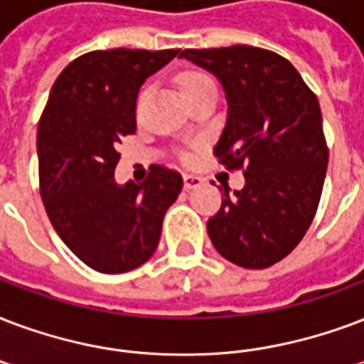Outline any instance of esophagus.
<instances>
[{
	"label": "esophagus",
	"mask_w": 364,
	"mask_h": 364,
	"mask_svg": "<svg viewBox=\"0 0 364 364\" xmlns=\"http://www.w3.org/2000/svg\"><path fill=\"white\" fill-rule=\"evenodd\" d=\"M200 185H202L200 177L191 176V173H185V176H183V187L187 188V191H191V188L200 187Z\"/></svg>",
	"instance_id": "34e87169"
}]
</instances>
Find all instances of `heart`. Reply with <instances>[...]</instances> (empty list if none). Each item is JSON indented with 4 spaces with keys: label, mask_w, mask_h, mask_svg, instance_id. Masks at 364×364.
<instances>
[{
    "label": "heart",
    "mask_w": 364,
    "mask_h": 364,
    "mask_svg": "<svg viewBox=\"0 0 364 364\" xmlns=\"http://www.w3.org/2000/svg\"><path fill=\"white\" fill-rule=\"evenodd\" d=\"M208 83H213V80L208 74H202V72H188V74H185L181 80V90H183V95H187L188 91L193 90H198V87H202V85H208ZM146 93L143 91L141 95H139V107L143 105V101H145Z\"/></svg>",
    "instance_id": "1"
}]
</instances>
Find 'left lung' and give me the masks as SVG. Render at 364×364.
Masks as SVG:
<instances>
[{
    "label": "left lung",
    "instance_id": "8db88e82",
    "mask_svg": "<svg viewBox=\"0 0 364 364\" xmlns=\"http://www.w3.org/2000/svg\"><path fill=\"white\" fill-rule=\"evenodd\" d=\"M183 59L218 77L227 122L215 156L244 171V187L225 198L208 235L235 265L265 269L304 238L323 193L328 149L315 93L284 57L252 46L185 49Z\"/></svg>",
    "mask_w": 364,
    "mask_h": 364
}]
</instances>
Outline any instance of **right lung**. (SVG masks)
I'll return each instance as SVG.
<instances>
[{
    "instance_id": "right-lung-1",
    "label": "right lung",
    "mask_w": 364,
    "mask_h": 364,
    "mask_svg": "<svg viewBox=\"0 0 364 364\" xmlns=\"http://www.w3.org/2000/svg\"><path fill=\"white\" fill-rule=\"evenodd\" d=\"M179 49H110L77 57L53 83L38 126L40 191L51 225L85 265L126 273L154 254L183 177L152 166L143 183L114 179L122 137L135 133L146 77Z\"/></svg>"
}]
</instances>
